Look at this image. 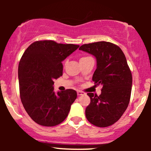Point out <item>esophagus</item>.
Segmentation results:
<instances>
[{
  "mask_svg": "<svg viewBox=\"0 0 151 151\" xmlns=\"http://www.w3.org/2000/svg\"><path fill=\"white\" fill-rule=\"evenodd\" d=\"M84 94V93L81 91H77V95L78 96H81V95Z\"/></svg>",
  "mask_w": 151,
  "mask_h": 151,
  "instance_id": "1",
  "label": "esophagus"
}]
</instances>
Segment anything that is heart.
<instances>
[{
  "instance_id": "1",
  "label": "heart",
  "mask_w": 151,
  "mask_h": 151,
  "mask_svg": "<svg viewBox=\"0 0 151 151\" xmlns=\"http://www.w3.org/2000/svg\"><path fill=\"white\" fill-rule=\"evenodd\" d=\"M90 57H83V58H81V59H80V60H85V59H87V58H89Z\"/></svg>"
}]
</instances>
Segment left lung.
I'll use <instances>...</instances> for the list:
<instances>
[{
	"label": "left lung",
	"mask_w": 151,
	"mask_h": 151,
	"mask_svg": "<svg viewBox=\"0 0 151 151\" xmlns=\"http://www.w3.org/2000/svg\"><path fill=\"white\" fill-rule=\"evenodd\" d=\"M79 50L96 58L92 80L102 86L99 96L87 93L91 101L85 110L86 119L98 127L111 126L125 112L131 98L132 74L125 55L119 46L104 41L84 44Z\"/></svg>",
	"instance_id": "1"
}]
</instances>
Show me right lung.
Returning <instances> with one entry per match:
<instances>
[{
  "label": "right lung",
  "mask_w": 151,
  "mask_h": 151,
  "mask_svg": "<svg viewBox=\"0 0 151 151\" xmlns=\"http://www.w3.org/2000/svg\"><path fill=\"white\" fill-rule=\"evenodd\" d=\"M52 40L36 41L26 49L18 66L20 96L26 112L37 124L55 126L68 116L77 91H54V79L62 75V62L79 47Z\"/></svg>",
  "instance_id": "right-lung-1"
}]
</instances>
